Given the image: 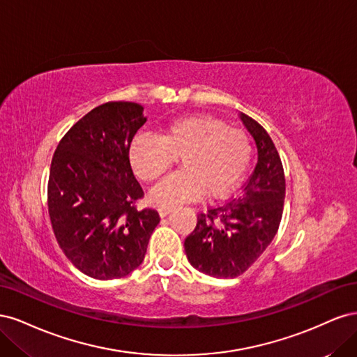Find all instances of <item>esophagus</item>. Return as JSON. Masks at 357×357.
I'll return each mask as SVG.
<instances>
[{
	"label": "esophagus",
	"mask_w": 357,
	"mask_h": 357,
	"mask_svg": "<svg viewBox=\"0 0 357 357\" xmlns=\"http://www.w3.org/2000/svg\"><path fill=\"white\" fill-rule=\"evenodd\" d=\"M158 211H159L160 218H165V215H168L172 211V208L171 207H160Z\"/></svg>",
	"instance_id": "34e87169"
}]
</instances>
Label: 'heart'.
Here are the masks:
<instances>
[{
	"label": "heart",
	"instance_id": "1",
	"mask_svg": "<svg viewBox=\"0 0 357 357\" xmlns=\"http://www.w3.org/2000/svg\"><path fill=\"white\" fill-rule=\"evenodd\" d=\"M180 158L181 171L160 181L150 201L162 207L205 197H223L250 165L252 143L241 129L208 114L186 116L167 125L162 137L138 135L129 147V162L138 178L155 181Z\"/></svg>",
	"mask_w": 357,
	"mask_h": 357
}]
</instances>
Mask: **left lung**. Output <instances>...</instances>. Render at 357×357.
Masks as SVG:
<instances>
[{"mask_svg":"<svg viewBox=\"0 0 357 357\" xmlns=\"http://www.w3.org/2000/svg\"><path fill=\"white\" fill-rule=\"evenodd\" d=\"M255 138L257 164L243 193L198 214L185 240L188 261L198 271L234 278L245 273L275 236L283 215L286 178L271 137L255 119L241 113Z\"/></svg>","mask_w":357,"mask_h":357,"instance_id":"left-lung-1","label":"left lung"}]
</instances>
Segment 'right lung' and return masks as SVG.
Masks as SVG:
<instances>
[{"label":"right lung","mask_w":357,"mask_h":357,"mask_svg":"<svg viewBox=\"0 0 357 357\" xmlns=\"http://www.w3.org/2000/svg\"><path fill=\"white\" fill-rule=\"evenodd\" d=\"M146 123L143 107L110 101L95 107L62 137L52 158L47 207L53 234L68 261L96 280L122 278L142 265L159 223L137 208L144 192L129 147Z\"/></svg>","instance_id":"add662e5"}]
</instances>
